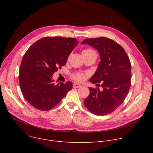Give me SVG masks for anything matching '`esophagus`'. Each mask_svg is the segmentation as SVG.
I'll return each mask as SVG.
<instances>
[{
    "label": "esophagus",
    "instance_id": "obj_1",
    "mask_svg": "<svg viewBox=\"0 0 153 153\" xmlns=\"http://www.w3.org/2000/svg\"><path fill=\"white\" fill-rule=\"evenodd\" d=\"M81 85L78 84V83H74L73 84V88H80Z\"/></svg>",
    "mask_w": 153,
    "mask_h": 153
}]
</instances>
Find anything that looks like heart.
<instances>
[{"label": "heart", "instance_id": "1", "mask_svg": "<svg viewBox=\"0 0 153 153\" xmlns=\"http://www.w3.org/2000/svg\"><path fill=\"white\" fill-rule=\"evenodd\" d=\"M94 53H96V52L93 50L89 48V49H86V50H84L82 52V54H90ZM85 78H86L85 75L81 73H77L73 76V79L78 82H82V81L84 80L85 79Z\"/></svg>", "mask_w": 153, "mask_h": 153}]
</instances>
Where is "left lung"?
<instances>
[{
  "label": "left lung",
  "mask_w": 153,
  "mask_h": 153,
  "mask_svg": "<svg viewBox=\"0 0 153 153\" xmlns=\"http://www.w3.org/2000/svg\"><path fill=\"white\" fill-rule=\"evenodd\" d=\"M82 44L96 48L100 55L98 67L90 78L93 83L103 90L90 87V94L84 101L85 106L97 116L108 114L123 102L131 86V65L124 49L114 40L102 37L85 39Z\"/></svg>",
  "instance_id": "left-lung-1"
}]
</instances>
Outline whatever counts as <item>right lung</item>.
<instances>
[{
	"label": "right lung",
	"mask_w": 153,
	"mask_h": 153,
	"mask_svg": "<svg viewBox=\"0 0 153 153\" xmlns=\"http://www.w3.org/2000/svg\"><path fill=\"white\" fill-rule=\"evenodd\" d=\"M75 38L46 37L28 48L22 60L19 81L21 91L33 107L48 111L57 105L73 88V83H54V72L66 64L78 44Z\"/></svg>",
	"instance_id": "1"
}]
</instances>
